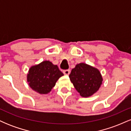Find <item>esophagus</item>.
<instances>
[{
	"mask_svg": "<svg viewBox=\"0 0 131 131\" xmlns=\"http://www.w3.org/2000/svg\"><path fill=\"white\" fill-rule=\"evenodd\" d=\"M63 73L64 74H65V75H69L70 73V70H64L63 71Z\"/></svg>",
	"mask_w": 131,
	"mask_h": 131,
	"instance_id": "1",
	"label": "esophagus"
}]
</instances>
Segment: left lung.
<instances>
[{
	"label": "left lung",
	"instance_id": "8db88e82",
	"mask_svg": "<svg viewBox=\"0 0 131 131\" xmlns=\"http://www.w3.org/2000/svg\"><path fill=\"white\" fill-rule=\"evenodd\" d=\"M71 82L82 97H89L99 91L103 81L98 69L84 63L77 64L69 75Z\"/></svg>",
	"mask_w": 131,
	"mask_h": 131
}]
</instances>
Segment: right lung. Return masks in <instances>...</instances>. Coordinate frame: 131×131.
I'll return each mask as SVG.
<instances>
[{
	"label": "right lung",
	"mask_w": 131,
	"mask_h": 131,
	"mask_svg": "<svg viewBox=\"0 0 131 131\" xmlns=\"http://www.w3.org/2000/svg\"><path fill=\"white\" fill-rule=\"evenodd\" d=\"M62 76L63 73L60 71L58 66L46 60L30 68L27 81L33 91L40 94H47L52 91Z\"/></svg>",
	"instance_id": "add662e5"
}]
</instances>
